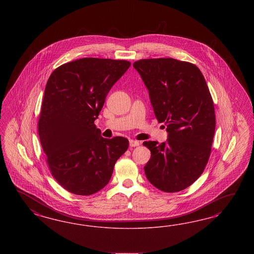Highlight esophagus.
Returning <instances> with one entry per match:
<instances>
[{
  "label": "esophagus",
  "mask_w": 254,
  "mask_h": 254,
  "mask_svg": "<svg viewBox=\"0 0 254 254\" xmlns=\"http://www.w3.org/2000/svg\"><path fill=\"white\" fill-rule=\"evenodd\" d=\"M139 145V142L138 140H134V139H130L129 140V146L130 147H137Z\"/></svg>",
  "instance_id": "1"
}]
</instances>
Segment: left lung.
<instances>
[{
	"instance_id": "8db88e82",
	"label": "left lung",
	"mask_w": 254,
	"mask_h": 254,
	"mask_svg": "<svg viewBox=\"0 0 254 254\" xmlns=\"http://www.w3.org/2000/svg\"><path fill=\"white\" fill-rule=\"evenodd\" d=\"M133 67L169 132L166 143L143 142L151 151L145 175L163 192H180L200 177L211 153L215 112L206 80L194 64L171 58L139 60Z\"/></svg>"
}]
</instances>
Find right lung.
<instances>
[{"mask_svg": "<svg viewBox=\"0 0 254 254\" xmlns=\"http://www.w3.org/2000/svg\"><path fill=\"white\" fill-rule=\"evenodd\" d=\"M129 66L127 61L84 58L58 67L46 83L39 138L52 176L69 192H99L128 148L127 138H102L94 121Z\"/></svg>", "mask_w": 254, "mask_h": 254, "instance_id": "right-lung-1", "label": "right lung"}]
</instances>
